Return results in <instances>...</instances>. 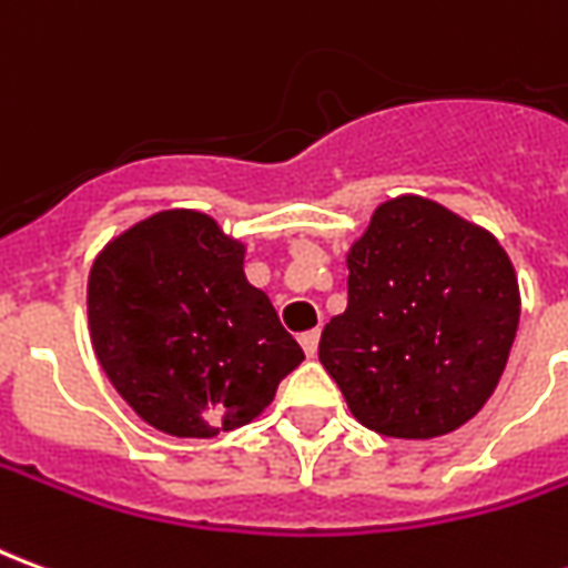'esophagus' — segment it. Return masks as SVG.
Returning a JSON list of instances; mask_svg holds the SVG:
<instances>
[{"mask_svg":"<svg viewBox=\"0 0 568 568\" xmlns=\"http://www.w3.org/2000/svg\"><path fill=\"white\" fill-rule=\"evenodd\" d=\"M301 346H304V353L310 358L316 356V349H320V332H304L301 334Z\"/></svg>","mask_w":568,"mask_h":568,"instance_id":"obj_1","label":"esophagus"}]
</instances>
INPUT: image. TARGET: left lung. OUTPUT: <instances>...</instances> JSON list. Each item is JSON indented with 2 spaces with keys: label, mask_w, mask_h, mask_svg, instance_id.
I'll use <instances>...</instances> for the list:
<instances>
[{
  "label": "left lung",
  "mask_w": 568,
  "mask_h": 568,
  "mask_svg": "<svg viewBox=\"0 0 568 568\" xmlns=\"http://www.w3.org/2000/svg\"><path fill=\"white\" fill-rule=\"evenodd\" d=\"M346 310L320 362L362 426L438 438L487 405L508 365L520 292L484 227L426 197L374 210L346 255Z\"/></svg>",
  "instance_id": "obj_1"
}]
</instances>
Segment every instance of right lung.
Listing matches in <instances>:
<instances>
[{
	"mask_svg": "<svg viewBox=\"0 0 568 568\" xmlns=\"http://www.w3.org/2000/svg\"><path fill=\"white\" fill-rule=\"evenodd\" d=\"M243 243L210 215L166 210L97 255L88 320L100 365L149 426L215 438L271 405L304 349L248 285Z\"/></svg>",
	"mask_w": 568,
	"mask_h": 568,
	"instance_id": "right-lung-1",
	"label": "right lung"
}]
</instances>
